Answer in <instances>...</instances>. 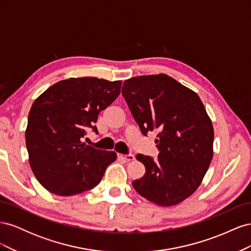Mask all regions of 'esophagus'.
I'll use <instances>...</instances> for the list:
<instances>
[{
  "label": "esophagus",
  "mask_w": 251,
  "mask_h": 251,
  "mask_svg": "<svg viewBox=\"0 0 251 251\" xmlns=\"http://www.w3.org/2000/svg\"><path fill=\"white\" fill-rule=\"evenodd\" d=\"M118 158L123 159V160H125V161H133L134 160V155H132V154H126V155L118 154Z\"/></svg>",
  "instance_id": "1"
}]
</instances>
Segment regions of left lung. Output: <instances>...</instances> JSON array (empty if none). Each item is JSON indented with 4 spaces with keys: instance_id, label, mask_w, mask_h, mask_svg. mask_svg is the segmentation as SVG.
Returning a JSON list of instances; mask_svg holds the SVG:
<instances>
[{
    "instance_id": "obj_1",
    "label": "left lung",
    "mask_w": 251,
    "mask_h": 251,
    "mask_svg": "<svg viewBox=\"0 0 251 251\" xmlns=\"http://www.w3.org/2000/svg\"><path fill=\"white\" fill-rule=\"evenodd\" d=\"M121 93L141 133L158 132L156 160L136 156L146 166L144 176L132 183L136 192L160 206L185 200L212 159L214 127L200 97L166 74L127 79Z\"/></svg>"
}]
</instances>
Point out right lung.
<instances>
[{
  "mask_svg": "<svg viewBox=\"0 0 251 251\" xmlns=\"http://www.w3.org/2000/svg\"><path fill=\"white\" fill-rule=\"evenodd\" d=\"M121 81L96 77L60 80L33 102L26 147L35 178L52 194L73 196L100 183L116 153L88 146L83 138L98 114L116 100Z\"/></svg>",
  "mask_w": 251,
  "mask_h": 251,
  "instance_id": "obj_1",
  "label": "right lung"
}]
</instances>
